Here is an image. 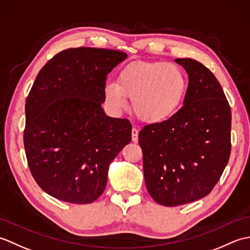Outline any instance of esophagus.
Wrapping results in <instances>:
<instances>
[{"mask_svg":"<svg viewBox=\"0 0 250 250\" xmlns=\"http://www.w3.org/2000/svg\"><path fill=\"white\" fill-rule=\"evenodd\" d=\"M137 141H139V130L133 126V129H132V142L136 143Z\"/></svg>","mask_w":250,"mask_h":250,"instance_id":"obj_1","label":"esophagus"}]
</instances>
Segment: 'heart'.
Returning <instances> with one entry per match:
<instances>
[{
  "label": "heart",
  "instance_id": "heart-1",
  "mask_svg": "<svg viewBox=\"0 0 250 250\" xmlns=\"http://www.w3.org/2000/svg\"><path fill=\"white\" fill-rule=\"evenodd\" d=\"M187 88V78L177 65L134 61L119 72L118 83H106L104 98L115 110L124 108L126 98H130L137 118L147 124H160L176 114Z\"/></svg>",
  "mask_w": 250,
  "mask_h": 250
}]
</instances>
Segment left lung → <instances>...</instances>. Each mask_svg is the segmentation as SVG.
Instances as JSON below:
<instances>
[{
    "instance_id": "8db88e82",
    "label": "left lung",
    "mask_w": 250,
    "mask_h": 250,
    "mask_svg": "<svg viewBox=\"0 0 250 250\" xmlns=\"http://www.w3.org/2000/svg\"><path fill=\"white\" fill-rule=\"evenodd\" d=\"M175 62L189 78L184 106L139 134L147 190L164 206L191 203L208 194L231 152V108L219 82L193 59Z\"/></svg>"
}]
</instances>
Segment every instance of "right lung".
Instances as JSON below:
<instances>
[{"instance_id":"1","label":"right lung","mask_w":250,"mask_h":250,"mask_svg":"<svg viewBox=\"0 0 250 250\" xmlns=\"http://www.w3.org/2000/svg\"><path fill=\"white\" fill-rule=\"evenodd\" d=\"M126 58L102 48H68L37 74L25 101L23 143L32 176L46 193L92 203L110 162L131 142L126 119L105 114L106 75Z\"/></svg>"}]
</instances>
